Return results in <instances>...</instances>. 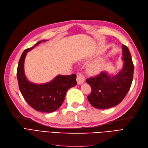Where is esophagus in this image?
Wrapping results in <instances>:
<instances>
[{"label":"esophagus","instance_id":"esophagus-1","mask_svg":"<svg viewBox=\"0 0 148 148\" xmlns=\"http://www.w3.org/2000/svg\"><path fill=\"white\" fill-rule=\"evenodd\" d=\"M85 80V78L84 75H82L81 73H77V81L78 84H81L84 83Z\"/></svg>","mask_w":148,"mask_h":148}]
</instances>
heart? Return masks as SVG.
Here are the masks:
<instances>
[{"instance_id": "1", "label": "heart", "mask_w": 148, "mask_h": 148, "mask_svg": "<svg viewBox=\"0 0 148 148\" xmlns=\"http://www.w3.org/2000/svg\"><path fill=\"white\" fill-rule=\"evenodd\" d=\"M101 67H102V64L100 62H95V63L92 64L90 66L89 70H90V71H92V72H96V71L100 70Z\"/></svg>"}]
</instances>
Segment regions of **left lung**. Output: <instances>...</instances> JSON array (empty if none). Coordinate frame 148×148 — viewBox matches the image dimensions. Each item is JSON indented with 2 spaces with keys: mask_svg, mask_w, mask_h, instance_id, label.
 Here are the masks:
<instances>
[{
  "mask_svg": "<svg viewBox=\"0 0 148 148\" xmlns=\"http://www.w3.org/2000/svg\"><path fill=\"white\" fill-rule=\"evenodd\" d=\"M122 51L123 66L115 75L102 71L96 77L86 79L92 89L88 99L96 109H109L118 105L131 87L134 65L129 49L123 44Z\"/></svg>",
  "mask_w": 148,
  "mask_h": 148,
  "instance_id": "obj_1",
  "label": "left lung"
}]
</instances>
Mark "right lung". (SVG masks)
<instances>
[{"label": "right lung", "mask_w": 148, "mask_h": 148, "mask_svg": "<svg viewBox=\"0 0 148 148\" xmlns=\"http://www.w3.org/2000/svg\"><path fill=\"white\" fill-rule=\"evenodd\" d=\"M41 42H38L33 47L23 51L18 65L16 75L19 89L26 102L35 110L50 113L59 108L68 89L77 85V75H59L51 82L44 84H37L29 82L24 72L25 57L28 51Z\"/></svg>", "instance_id": "1"}]
</instances>
